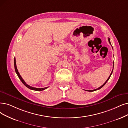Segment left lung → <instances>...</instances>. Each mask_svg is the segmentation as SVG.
I'll list each match as a JSON object with an SVG mask.
<instances>
[{
  "label": "left lung",
  "mask_w": 128,
  "mask_h": 128,
  "mask_svg": "<svg viewBox=\"0 0 128 128\" xmlns=\"http://www.w3.org/2000/svg\"><path fill=\"white\" fill-rule=\"evenodd\" d=\"M108 41H109V42L110 43V44H111V42H110V38H108ZM113 68H114V66H113ZM112 72H113V69H112V72H111V74H110V76H109V78H108V79H107L106 80V81L105 82L104 84H102V85L101 86H100V87H99L98 88H97V89H94V90H86V91H89V92H92V91H96V90H99V89H101L102 87H103V86L106 84V82L108 81V80H109V79H110V76H111V74H112Z\"/></svg>",
  "instance_id": "8db88e82"
}]
</instances>
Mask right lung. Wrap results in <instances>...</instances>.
<instances>
[{"instance_id":"right-lung-1","label":"right lung","mask_w":128,"mask_h":128,"mask_svg":"<svg viewBox=\"0 0 128 128\" xmlns=\"http://www.w3.org/2000/svg\"><path fill=\"white\" fill-rule=\"evenodd\" d=\"M14 69H15V71H16V72L18 76L19 77V79L21 80V81L22 82V84L26 86H27V87L30 89L31 90H35V91H42V90H44L48 88V87H45V88H34V87H32V86H30L29 85L27 84L25 82V81H24V80L22 78V77L20 75L18 71V69L17 68V66H16V59H15V57H14Z\"/></svg>"}]
</instances>
